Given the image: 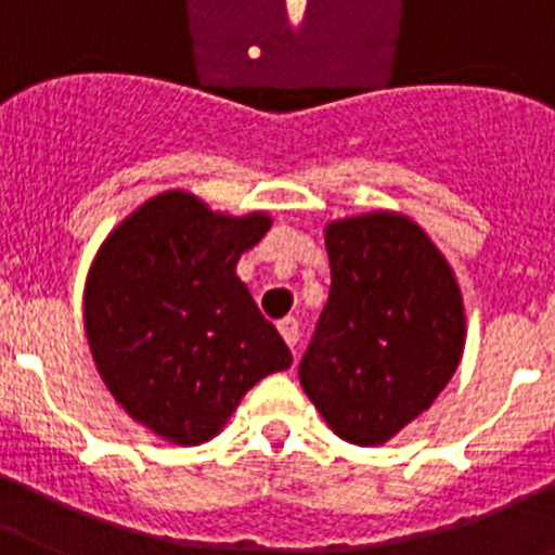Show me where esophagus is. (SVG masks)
<instances>
[{
  "mask_svg": "<svg viewBox=\"0 0 555 555\" xmlns=\"http://www.w3.org/2000/svg\"><path fill=\"white\" fill-rule=\"evenodd\" d=\"M279 334H282V339L287 341V348H295L298 345V320L295 318H282L276 323Z\"/></svg>",
  "mask_w": 555,
  "mask_h": 555,
  "instance_id": "obj_1",
  "label": "esophagus"
}]
</instances>
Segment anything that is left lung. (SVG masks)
<instances>
[{
	"mask_svg": "<svg viewBox=\"0 0 555 555\" xmlns=\"http://www.w3.org/2000/svg\"><path fill=\"white\" fill-rule=\"evenodd\" d=\"M323 235L328 304L298 377L341 441L380 447L457 372L463 289L441 248L405 214L334 219Z\"/></svg>",
	"mask_w": 555,
	"mask_h": 555,
	"instance_id": "8db88e82",
	"label": "left lung"
}]
</instances>
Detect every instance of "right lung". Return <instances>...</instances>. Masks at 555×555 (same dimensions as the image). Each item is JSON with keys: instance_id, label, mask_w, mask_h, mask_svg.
I'll return each instance as SVG.
<instances>
[{"instance_id": "right-lung-1", "label": "right lung", "mask_w": 555, "mask_h": 555, "mask_svg": "<svg viewBox=\"0 0 555 555\" xmlns=\"http://www.w3.org/2000/svg\"><path fill=\"white\" fill-rule=\"evenodd\" d=\"M271 224L266 210L232 216L164 191L108 232L87 271L98 375L133 422L175 447L216 438L254 383L293 364L235 273Z\"/></svg>"}]
</instances>
